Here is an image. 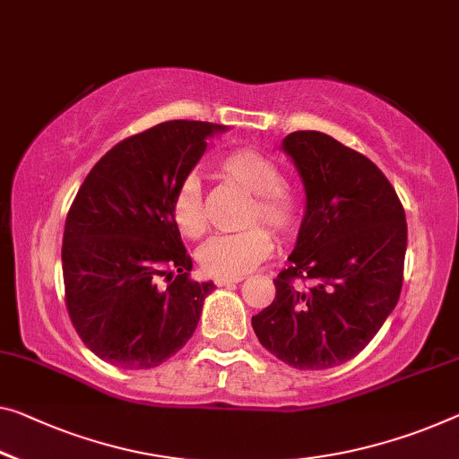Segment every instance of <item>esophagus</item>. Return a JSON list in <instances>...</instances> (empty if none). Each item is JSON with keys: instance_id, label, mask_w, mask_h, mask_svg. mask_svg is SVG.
I'll use <instances>...</instances> for the list:
<instances>
[{"instance_id": "obj_1", "label": "esophagus", "mask_w": 459, "mask_h": 459, "mask_svg": "<svg viewBox=\"0 0 459 459\" xmlns=\"http://www.w3.org/2000/svg\"><path fill=\"white\" fill-rule=\"evenodd\" d=\"M239 281H242V277H231V279L217 277V279H215V285H217V287H225V285H236V283H239Z\"/></svg>"}]
</instances>
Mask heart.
I'll return each mask as SVG.
<instances>
[{
  "label": "heart",
  "instance_id": "heart-1",
  "mask_svg": "<svg viewBox=\"0 0 459 459\" xmlns=\"http://www.w3.org/2000/svg\"><path fill=\"white\" fill-rule=\"evenodd\" d=\"M225 178L254 195L248 223H264L281 238L293 236L303 220V199L293 186L283 182V170L273 158L250 147L228 153L221 161ZM172 217L182 236L199 238L207 228L203 209L201 182L186 176L176 188ZM271 231L263 225L239 234L213 236L196 252L201 271L209 277H244L254 266L273 254Z\"/></svg>",
  "mask_w": 459,
  "mask_h": 459
}]
</instances>
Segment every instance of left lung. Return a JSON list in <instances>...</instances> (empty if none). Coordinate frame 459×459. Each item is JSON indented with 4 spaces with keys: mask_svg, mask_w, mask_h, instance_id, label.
Here are the masks:
<instances>
[{
    "mask_svg": "<svg viewBox=\"0 0 459 459\" xmlns=\"http://www.w3.org/2000/svg\"><path fill=\"white\" fill-rule=\"evenodd\" d=\"M306 186L298 244L274 279V299L252 316L260 344L295 369L336 368L359 355L396 307L406 215L369 158L320 131L283 139ZM295 280L310 281L307 290Z\"/></svg>",
    "mask_w": 459,
    "mask_h": 459,
    "instance_id": "1",
    "label": "left lung"
}]
</instances>
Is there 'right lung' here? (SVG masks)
<instances>
[{
    "mask_svg": "<svg viewBox=\"0 0 459 459\" xmlns=\"http://www.w3.org/2000/svg\"><path fill=\"white\" fill-rule=\"evenodd\" d=\"M223 129L168 121L123 139L69 207L61 250L67 314L83 344L115 368H158L199 324L215 285L190 279L172 199Z\"/></svg>",
    "mask_w": 459,
    "mask_h": 459,
    "instance_id": "add662e5",
    "label": "right lung"
}]
</instances>
